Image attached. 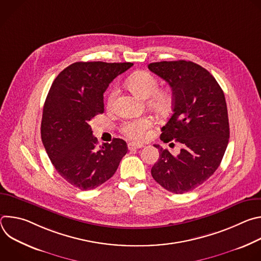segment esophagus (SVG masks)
I'll return each mask as SVG.
<instances>
[{
	"label": "esophagus",
	"instance_id": "obj_1",
	"mask_svg": "<svg viewBox=\"0 0 261 261\" xmlns=\"http://www.w3.org/2000/svg\"><path fill=\"white\" fill-rule=\"evenodd\" d=\"M144 145L143 144H140V143H136V142H130L128 144V148L129 150H136V148H141L143 147Z\"/></svg>",
	"mask_w": 261,
	"mask_h": 261
}]
</instances>
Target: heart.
<instances>
[{
    "label": "heart",
    "mask_w": 261,
    "mask_h": 261,
    "mask_svg": "<svg viewBox=\"0 0 261 261\" xmlns=\"http://www.w3.org/2000/svg\"><path fill=\"white\" fill-rule=\"evenodd\" d=\"M128 87L138 96L150 99V103L158 110H166L171 104V95L166 91H160V82L150 72H136L127 80ZM119 95V89L114 87L107 97V106L113 107ZM152 127L150 118H138L125 122L121 127L124 136L135 141L145 139L148 129Z\"/></svg>",
    "instance_id": "obj_1"
}]
</instances>
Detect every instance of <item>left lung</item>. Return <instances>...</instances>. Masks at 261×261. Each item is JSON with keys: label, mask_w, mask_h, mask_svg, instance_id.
Returning <instances> with one entry per match:
<instances>
[{"label": "left lung", "mask_w": 261, "mask_h": 261, "mask_svg": "<svg viewBox=\"0 0 261 261\" xmlns=\"http://www.w3.org/2000/svg\"><path fill=\"white\" fill-rule=\"evenodd\" d=\"M147 67L168 83L173 94L172 113L160 139L184 146L173 156L155 144L160 157L151 172L164 189L182 194L203 184L225 154L229 140L225 96L212 74L193 62L163 61Z\"/></svg>", "instance_id": "8db88e82"}]
</instances>
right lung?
I'll list each match as a JSON object with an SVG mask.
<instances>
[{
  "label": "right lung",
  "mask_w": 261,
  "mask_h": 261,
  "mask_svg": "<svg viewBox=\"0 0 261 261\" xmlns=\"http://www.w3.org/2000/svg\"><path fill=\"white\" fill-rule=\"evenodd\" d=\"M132 63L76 62L65 68L47 94L41 139L58 173L74 187L92 190L117 171L127 154L125 140L97 147L90 121L104 113L103 94Z\"/></svg>",
  "instance_id": "right-lung-1"
}]
</instances>
